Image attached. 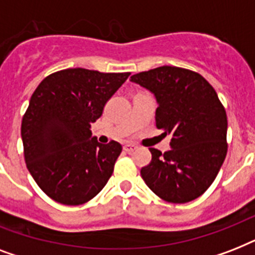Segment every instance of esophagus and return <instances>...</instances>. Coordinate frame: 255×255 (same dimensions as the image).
I'll use <instances>...</instances> for the list:
<instances>
[{
  "label": "esophagus",
  "mask_w": 255,
  "mask_h": 255,
  "mask_svg": "<svg viewBox=\"0 0 255 255\" xmlns=\"http://www.w3.org/2000/svg\"><path fill=\"white\" fill-rule=\"evenodd\" d=\"M135 149H137V145H135V144H126L124 145V151L126 152H133Z\"/></svg>",
  "instance_id": "obj_1"
}]
</instances>
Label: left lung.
Wrapping results in <instances>:
<instances>
[{"mask_svg": "<svg viewBox=\"0 0 255 255\" xmlns=\"http://www.w3.org/2000/svg\"><path fill=\"white\" fill-rule=\"evenodd\" d=\"M155 95L156 127L170 135V149L149 148L151 163L140 174L168 202L185 204L205 192L226 157L228 118L217 92L190 70L161 66L132 75Z\"/></svg>", "mask_w": 255, "mask_h": 255, "instance_id": "obj_1", "label": "left lung"}]
</instances>
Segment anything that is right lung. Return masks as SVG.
<instances>
[{"instance_id":"1","label":"right lung","mask_w":255,"mask_h":255,"mask_svg":"<svg viewBox=\"0 0 255 255\" xmlns=\"http://www.w3.org/2000/svg\"><path fill=\"white\" fill-rule=\"evenodd\" d=\"M129 73L67 69L46 77L30 98L21 126L30 174L54 201L81 205L107 184L122 152L98 143L91 124Z\"/></svg>"}]
</instances>
